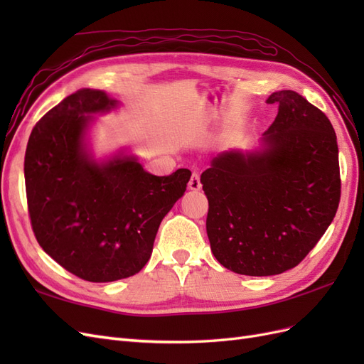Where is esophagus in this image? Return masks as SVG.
<instances>
[{"mask_svg":"<svg viewBox=\"0 0 364 364\" xmlns=\"http://www.w3.org/2000/svg\"><path fill=\"white\" fill-rule=\"evenodd\" d=\"M188 188L193 190V191H199L202 188V183H200V176L197 171H194L191 174V179L188 182Z\"/></svg>","mask_w":364,"mask_h":364,"instance_id":"obj_1","label":"esophagus"}]
</instances>
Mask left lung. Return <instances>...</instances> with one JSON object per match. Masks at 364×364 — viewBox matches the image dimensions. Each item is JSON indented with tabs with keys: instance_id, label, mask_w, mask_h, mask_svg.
<instances>
[{
	"instance_id": "1",
	"label": "left lung",
	"mask_w": 364,
	"mask_h": 364,
	"mask_svg": "<svg viewBox=\"0 0 364 364\" xmlns=\"http://www.w3.org/2000/svg\"><path fill=\"white\" fill-rule=\"evenodd\" d=\"M278 115L261 149L220 153L200 176L206 232L223 267L272 277L296 267L331 225L340 202L337 136L294 91L273 92Z\"/></svg>"
}]
</instances>
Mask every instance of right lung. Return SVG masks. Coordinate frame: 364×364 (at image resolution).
<instances>
[{"label": "right lung", "mask_w": 364, "mask_h": 364, "mask_svg": "<svg viewBox=\"0 0 364 364\" xmlns=\"http://www.w3.org/2000/svg\"><path fill=\"white\" fill-rule=\"evenodd\" d=\"M117 100L80 90L33 127L24 159L28 214L38 243L85 281L134 277L149 261L162 218L186 190L191 171L144 170L124 151L97 161L86 146L91 115Z\"/></svg>", "instance_id": "add662e5"}]
</instances>
